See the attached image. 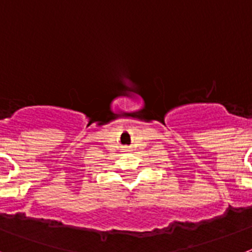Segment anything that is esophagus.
<instances>
[{
	"instance_id": "1",
	"label": "esophagus",
	"mask_w": 252,
	"mask_h": 252,
	"mask_svg": "<svg viewBox=\"0 0 252 252\" xmlns=\"http://www.w3.org/2000/svg\"><path fill=\"white\" fill-rule=\"evenodd\" d=\"M122 150H125V151H130V146H124V149H122Z\"/></svg>"
}]
</instances>
